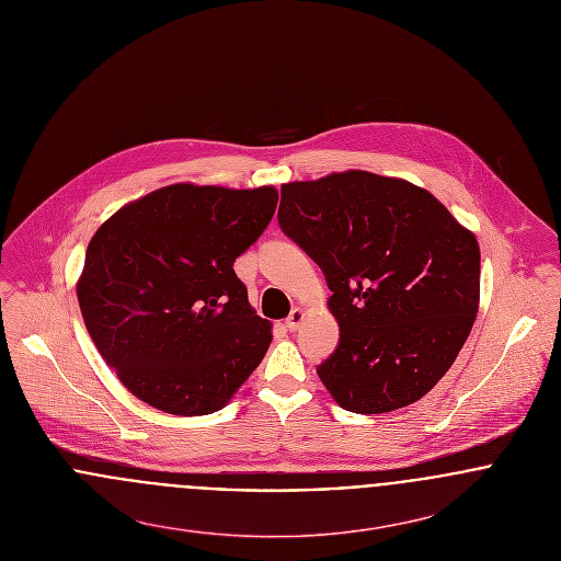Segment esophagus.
<instances>
[{
    "label": "esophagus",
    "mask_w": 561,
    "mask_h": 561,
    "mask_svg": "<svg viewBox=\"0 0 561 561\" xmlns=\"http://www.w3.org/2000/svg\"><path fill=\"white\" fill-rule=\"evenodd\" d=\"M305 318H307V313L302 311V309H294L291 313H289V318H287V321H285V325H287V330H298L300 328V323L305 321Z\"/></svg>",
    "instance_id": "34e87169"
}]
</instances>
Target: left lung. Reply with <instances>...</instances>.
<instances>
[{
    "instance_id": "1",
    "label": "left lung",
    "mask_w": 561,
    "mask_h": 561,
    "mask_svg": "<svg viewBox=\"0 0 561 561\" xmlns=\"http://www.w3.org/2000/svg\"><path fill=\"white\" fill-rule=\"evenodd\" d=\"M278 225L325 276L339 345L318 367L360 414L403 408L454 365L480 307V245L427 190L367 170L280 187Z\"/></svg>"
}]
</instances>
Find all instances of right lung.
Instances as JSON below:
<instances>
[{"mask_svg": "<svg viewBox=\"0 0 561 561\" xmlns=\"http://www.w3.org/2000/svg\"><path fill=\"white\" fill-rule=\"evenodd\" d=\"M276 203L272 185L174 183L121 207L92 236L81 318L138 400L179 416L211 414L259 367L272 323L250 307L233 263Z\"/></svg>", "mask_w": 561, "mask_h": 561, "instance_id": "right-lung-1", "label": "right lung"}]
</instances>
